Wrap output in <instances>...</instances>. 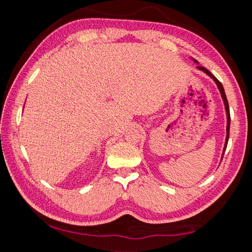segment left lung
<instances>
[{
    "mask_svg": "<svg viewBox=\"0 0 252 252\" xmlns=\"http://www.w3.org/2000/svg\"><path fill=\"white\" fill-rule=\"evenodd\" d=\"M192 60H193V61H194V63H198L197 61H195L194 59H192ZM197 69H198V70H200V71H202L203 73H206L207 75L210 76V78H211L213 81H215V83L217 84V87H218L219 91H220L221 97H222V100H223V104H224L225 113H227V135H225V142H224V147H223V152H222V157H221V160H222L223 155H224V151H225V148H227V144H228V140H229V131H230V111H229V104H228V100H227V96H225L224 89H223V87H222V84H221V83L219 82V80L217 79L215 75L211 74V73H210V71H208V70L206 69V67H203V66H200V65H198V66H197Z\"/></svg>",
    "mask_w": 252,
    "mask_h": 252,
    "instance_id": "obj_1",
    "label": "left lung"
}]
</instances>
